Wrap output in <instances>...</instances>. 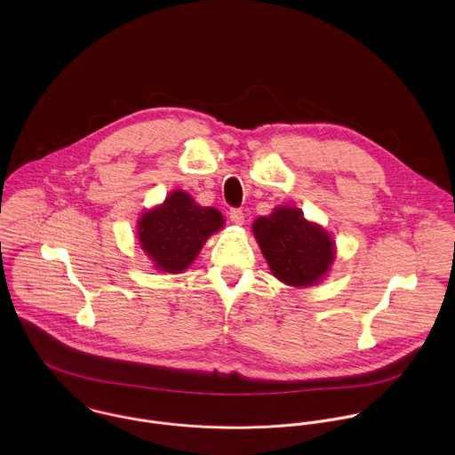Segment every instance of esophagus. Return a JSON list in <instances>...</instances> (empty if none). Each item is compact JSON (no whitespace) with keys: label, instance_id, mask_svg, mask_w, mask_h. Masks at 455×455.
Returning a JSON list of instances; mask_svg holds the SVG:
<instances>
[{"label":"esophagus","instance_id":"34e87169","mask_svg":"<svg viewBox=\"0 0 455 455\" xmlns=\"http://www.w3.org/2000/svg\"><path fill=\"white\" fill-rule=\"evenodd\" d=\"M229 219L233 224L236 226H242L245 222V215H243V210L242 208H231L229 210Z\"/></svg>","mask_w":455,"mask_h":455}]
</instances>
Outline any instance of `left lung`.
I'll return each instance as SVG.
<instances>
[{
  "instance_id": "8db88e82",
  "label": "left lung",
  "mask_w": 455,
  "mask_h": 455,
  "mask_svg": "<svg viewBox=\"0 0 455 455\" xmlns=\"http://www.w3.org/2000/svg\"><path fill=\"white\" fill-rule=\"evenodd\" d=\"M254 235L273 275L287 285L315 283L334 258L329 235L307 222L299 208L280 206L269 217H259Z\"/></svg>"
}]
</instances>
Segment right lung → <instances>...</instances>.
I'll return each instance as SVG.
<instances>
[{
    "mask_svg": "<svg viewBox=\"0 0 455 455\" xmlns=\"http://www.w3.org/2000/svg\"><path fill=\"white\" fill-rule=\"evenodd\" d=\"M224 224L219 210L199 206L188 193L175 191L166 201L147 212L138 226L141 249L156 267L168 273L186 269L206 238Z\"/></svg>",
    "mask_w": 455,
    "mask_h": 455,
    "instance_id": "1",
    "label": "right lung"
}]
</instances>
